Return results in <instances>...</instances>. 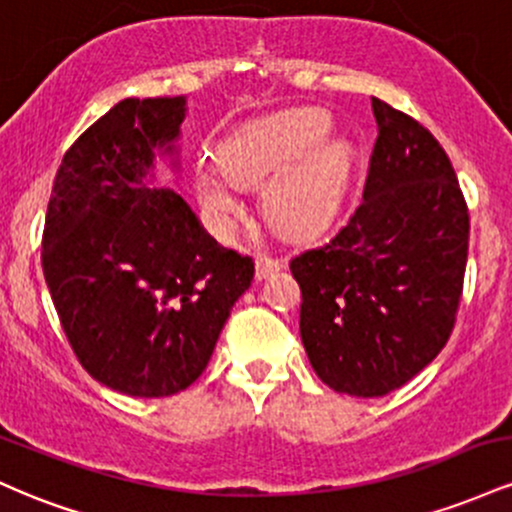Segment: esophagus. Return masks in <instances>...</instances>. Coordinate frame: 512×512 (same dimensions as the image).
<instances>
[{
    "label": "esophagus",
    "instance_id": "esophagus-1",
    "mask_svg": "<svg viewBox=\"0 0 512 512\" xmlns=\"http://www.w3.org/2000/svg\"><path fill=\"white\" fill-rule=\"evenodd\" d=\"M281 269V262L274 260V257H267V255H260L255 260V279L262 281V279H269V276L276 274Z\"/></svg>",
    "mask_w": 512,
    "mask_h": 512
}]
</instances>
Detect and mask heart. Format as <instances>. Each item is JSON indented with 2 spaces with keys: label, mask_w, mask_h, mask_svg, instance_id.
<instances>
[{
  "label": "heart",
  "mask_w": 512,
  "mask_h": 512,
  "mask_svg": "<svg viewBox=\"0 0 512 512\" xmlns=\"http://www.w3.org/2000/svg\"><path fill=\"white\" fill-rule=\"evenodd\" d=\"M332 117L303 108L240 129L219 146V166L197 161L192 187L211 226L228 236L243 219L236 185L267 187V214L291 236H313L342 207L354 173V146L327 139Z\"/></svg>",
  "instance_id": "heart-1"
}]
</instances>
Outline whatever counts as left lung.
I'll return each mask as SVG.
<instances>
[{
  "label": "left lung",
  "mask_w": 512,
  "mask_h": 512,
  "mask_svg": "<svg viewBox=\"0 0 512 512\" xmlns=\"http://www.w3.org/2000/svg\"><path fill=\"white\" fill-rule=\"evenodd\" d=\"M370 103L378 142L361 207L291 260L310 366L354 397H383L440 354L469 248L467 204L443 146L414 117Z\"/></svg>",
  "instance_id": "left-lung-1"
}]
</instances>
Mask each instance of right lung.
<instances>
[{"mask_svg":"<svg viewBox=\"0 0 512 512\" xmlns=\"http://www.w3.org/2000/svg\"><path fill=\"white\" fill-rule=\"evenodd\" d=\"M187 98H125L62 158L45 216L43 272L76 358L129 397H168L207 368L255 276L221 248L156 161L180 170Z\"/></svg>","mask_w":512,"mask_h":512,"instance_id":"add662e5","label":"right lung"}]
</instances>
